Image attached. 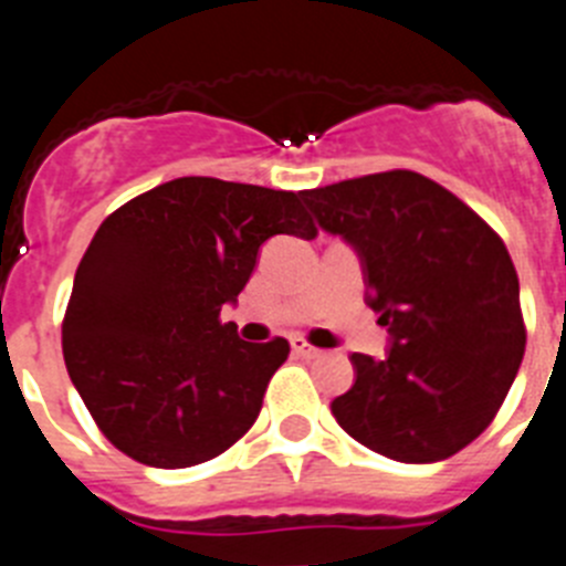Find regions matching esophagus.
I'll return each mask as SVG.
<instances>
[{"mask_svg":"<svg viewBox=\"0 0 566 566\" xmlns=\"http://www.w3.org/2000/svg\"><path fill=\"white\" fill-rule=\"evenodd\" d=\"M292 352L297 354V357H306V359H314V357H319V348L317 345H312V343H306V339L303 337H294L292 339Z\"/></svg>","mask_w":566,"mask_h":566,"instance_id":"34e87169","label":"esophagus"}]
</instances>
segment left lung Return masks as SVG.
Listing matches in <instances>:
<instances>
[{
    "label": "left lung",
    "instance_id": "8db88e82",
    "mask_svg": "<svg viewBox=\"0 0 566 566\" xmlns=\"http://www.w3.org/2000/svg\"><path fill=\"white\" fill-rule=\"evenodd\" d=\"M300 195L359 254L365 300L391 334L385 359L352 354L357 379L332 402L334 419L397 462L459 453L493 422L527 343L504 240L411 169Z\"/></svg>",
    "mask_w": 566,
    "mask_h": 566
}]
</instances>
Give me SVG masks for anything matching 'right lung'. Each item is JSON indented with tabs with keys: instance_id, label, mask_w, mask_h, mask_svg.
<instances>
[{
	"instance_id": "obj_1",
	"label": "right lung",
	"mask_w": 566,
	"mask_h": 566,
	"mask_svg": "<svg viewBox=\"0 0 566 566\" xmlns=\"http://www.w3.org/2000/svg\"><path fill=\"white\" fill-rule=\"evenodd\" d=\"M272 234H317L300 192L189 175L118 207L90 240L64 312V365L129 459L192 468L254 424L289 343H243L221 308Z\"/></svg>"
}]
</instances>
